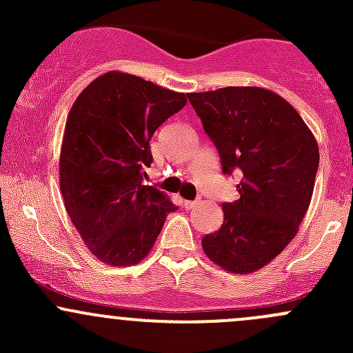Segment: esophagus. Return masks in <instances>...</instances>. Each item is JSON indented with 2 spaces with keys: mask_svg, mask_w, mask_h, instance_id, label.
Returning <instances> with one entry per match:
<instances>
[{
  "mask_svg": "<svg viewBox=\"0 0 353 353\" xmlns=\"http://www.w3.org/2000/svg\"><path fill=\"white\" fill-rule=\"evenodd\" d=\"M199 201H201V199H194V201H190V199H184L183 206H184V208H194V206L199 205Z\"/></svg>",
  "mask_w": 353,
  "mask_h": 353,
  "instance_id": "1",
  "label": "esophagus"
}]
</instances>
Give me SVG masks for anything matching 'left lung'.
Here are the masks:
<instances>
[{"label":"left lung","mask_w":353,"mask_h":353,"mask_svg":"<svg viewBox=\"0 0 353 353\" xmlns=\"http://www.w3.org/2000/svg\"><path fill=\"white\" fill-rule=\"evenodd\" d=\"M219 150L223 174L241 170L239 199L223 203V223L201 239L225 272L261 270L287 248L309 208L319 165L314 134L285 99L261 87L188 95Z\"/></svg>","instance_id":"1"}]
</instances>
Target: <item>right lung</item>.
Wrapping results in <instances>:
<instances>
[{"label":"right lung","mask_w":353,"mask_h":353,"mask_svg":"<svg viewBox=\"0 0 353 353\" xmlns=\"http://www.w3.org/2000/svg\"><path fill=\"white\" fill-rule=\"evenodd\" d=\"M186 95L134 74L109 71L74 101L59 157V186L74 229L105 265L140 263L177 208L147 186L155 130Z\"/></svg>","instance_id":"add662e5"}]
</instances>
